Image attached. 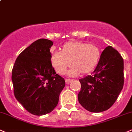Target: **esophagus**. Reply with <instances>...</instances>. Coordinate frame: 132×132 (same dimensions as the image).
I'll use <instances>...</instances> for the list:
<instances>
[{
    "mask_svg": "<svg viewBox=\"0 0 132 132\" xmlns=\"http://www.w3.org/2000/svg\"><path fill=\"white\" fill-rule=\"evenodd\" d=\"M73 81L72 79H66V80H65V81H66V84H70L72 81Z\"/></svg>",
    "mask_w": 132,
    "mask_h": 132,
    "instance_id": "34e87169",
    "label": "esophagus"
}]
</instances>
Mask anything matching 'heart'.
Listing matches in <instances>:
<instances>
[{
    "label": "heart",
    "instance_id": "obj_1",
    "mask_svg": "<svg viewBox=\"0 0 132 132\" xmlns=\"http://www.w3.org/2000/svg\"><path fill=\"white\" fill-rule=\"evenodd\" d=\"M100 56V52L96 45L72 40L62 45L60 52L53 54L51 60L56 72L60 75L65 73L72 63L73 68L69 75L76 76L90 73L98 64Z\"/></svg>",
    "mask_w": 132,
    "mask_h": 132
}]
</instances>
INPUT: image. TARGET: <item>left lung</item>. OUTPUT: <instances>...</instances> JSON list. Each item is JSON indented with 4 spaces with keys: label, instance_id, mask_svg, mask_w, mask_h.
<instances>
[{
    "label": "left lung",
    "instance_id": "obj_1",
    "mask_svg": "<svg viewBox=\"0 0 132 132\" xmlns=\"http://www.w3.org/2000/svg\"><path fill=\"white\" fill-rule=\"evenodd\" d=\"M78 100L87 111L99 113L114 104L124 86V60L116 49L108 46L102 53L91 76L80 79Z\"/></svg>",
    "mask_w": 132,
    "mask_h": 132
}]
</instances>
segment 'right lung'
<instances>
[{
    "label": "right lung",
    "mask_w": 132,
    "mask_h": 132,
    "mask_svg": "<svg viewBox=\"0 0 132 132\" xmlns=\"http://www.w3.org/2000/svg\"><path fill=\"white\" fill-rule=\"evenodd\" d=\"M53 44L44 38L35 41L19 54L12 69L15 97L34 115L52 111L65 87L64 79L56 73L51 64Z\"/></svg>",
    "instance_id": "1"
}]
</instances>
